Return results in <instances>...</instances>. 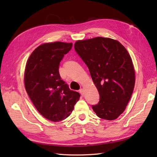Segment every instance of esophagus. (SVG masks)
<instances>
[{"instance_id": "1", "label": "esophagus", "mask_w": 157, "mask_h": 157, "mask_svg": "<svg viewBox=\"0 0 157 157\" xmlns=\"http://www.w3.org/2000/svg\"><path fill=\"white\" fill-rule=\"evenodd\" d=\"M79 93L82 95V96H83L84 95V90L83 89H80L79 90Z\"/></svg>"}]
</instances>
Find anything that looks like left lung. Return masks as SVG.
<instances>
[{
  "mask_svg": "<svg viewBox=\"0 0 157 157\" xmlns=\"http://www.w3.org/2000/svg\"><path fill=\"white\" fill-rule=\"evenodd\" d=\"M74 47L99 94V103L92 105L94 111L103 119H116L125 110L134 88L130 54L118 41L100 36L77 40Z\"/></svg>",
  "mask_w": 157,
  "mask_h": 157,
  "instance_id": "1",
  "label": "left lung"
}]
</instances>
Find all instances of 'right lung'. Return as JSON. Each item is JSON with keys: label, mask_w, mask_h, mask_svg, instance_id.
Wrapping results in <instances>:
<instances>
[{"label": "right lung", "mask_w": 157, "mask_h": 157, "mask_svg": "<svg viewBox=\"0 0 157 157\" xmlns=\"http://www.w3.org/2000/svg\"><path fill=\"white\" fill-rule=\"evenodd\" d=\"M72 43L55 42L42 44L32 52L25 70L24 82L33 105L44 118L59 122L67 118L80 98L61 80L59 65Z\"/></svg>", "instance_id": "add662e5"}]
</instances>
